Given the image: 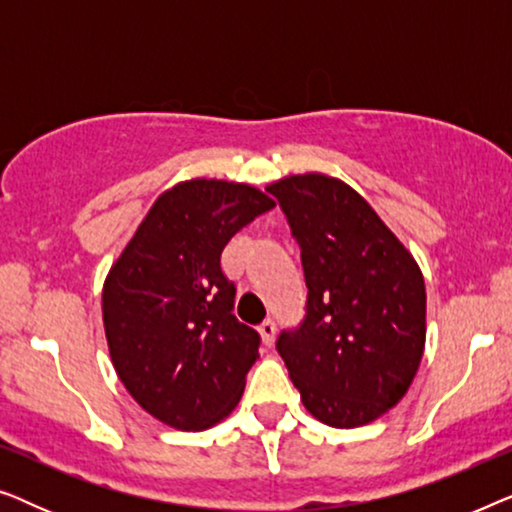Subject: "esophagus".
Returning <instances> with one entry per match:
<instances>
[{"mask_svg":"<svg viewBox=\"0 0 512 512\" xmlns=\"http://www.w3.org/2000/svg\"><path fill=\"white\" fill-rule=\"evenodd\" d=\"M258 333H261V340L265 347H272V342H275V335H277V324L275 319H265L261 326H258Z\"/></svg>","mask_w":512,"mask_h":512,"instance_id":"1","label":"esophagus"}]
</instances>
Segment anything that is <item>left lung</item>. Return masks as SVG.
<instances>
[{"label": "left lung", "mask_w": 512, "mask_h": 512, "mask_svg": "<svg viewBox=\"0 0 512 512\" xmlns=\"http://www.w3.org/2000/svg\"><path fill=\"white\" fill-rule=\"evenodd\" d=\"M268 191L300 247L307 317L277 352L314 419L356 429L408 394L426 345V286L415 256L368 200L321 172Z\"/></svg>", "instance_id": "1"}]
</instances>
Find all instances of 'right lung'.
I'll return each mask as SVG.
<instances>
[{
	"label": "right lung",
	"mask_w": 512,
	"mask_h": 512,
	"mask_svg": "<svg viewBox=\"0 0 512 512\" xmlns=\"http://www.w3.org/2000/svg\"><path fill=\"white\" fill-rule=\"evenodd\" d=\"M275 207L268 193L186 179L153 202L102 286L109 356L128 394L172 429L202 431L240 403L258 333L235 319L221 251Z\"/></svg>",
	"instance_id": "obj_1"
}]
</instances>
